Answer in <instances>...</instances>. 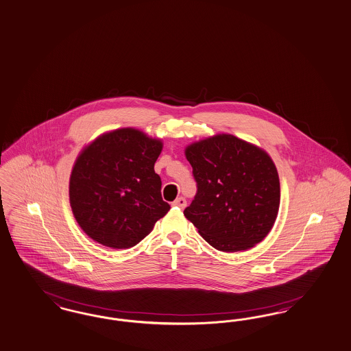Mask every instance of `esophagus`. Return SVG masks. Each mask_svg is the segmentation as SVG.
<instances>
[{
  "instance_id": "obj_1",
  "label": "esophagus",
  "mask_w": 351,
  "mask_h": 351,
  "mask_svg": "<svg viewBox=\"0 0 351 351\" xmlns=\"http://www.w3.org/2000/svg\"><path fill=\"white\" fill-rule=\"evenodd\" d=\"M173 206H176V207H180V208H185V206H186V199L184 198V197H179V198H176L175 201H173Z\"/></svg>"
}]
</instances>
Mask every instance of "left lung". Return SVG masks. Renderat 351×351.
<instances>
[{
  "instance_id": "8db88e82",
  "label": "left lung",
  "mask_w": 351,
  "mask_h": 351,
  "mask_svg": "<svg viewBox=\"0 0 351 351\" xmlns=\"http://www.w3.org/2000/svg\"><path fill=\"white\" fill-rule=\"evenodd\" d=\"M185 157L197 193L184 215L206 241L227 253L262 241L280 206L278 169L266 152L223 133L188 146Z\"/></svg>"
}]
</instances>
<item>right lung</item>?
<instances>
[{
    "mask_svg": "<svg viewBox=\"0 0 351 351\" xmlns=\"http://www.w3.org/2000/svg\"><path fill=\"white\" fill-rule=\"evenodd\" d=\"M162 143L134 128L105 133L80 153L70 204L82 230L111 249H130L169 213L154 163Z\"/></svg>",
    "mask_w": 351,
    "mask_h": 351,
    "instance_id": "1",
    "label": "right lung"
}]
</instances>
